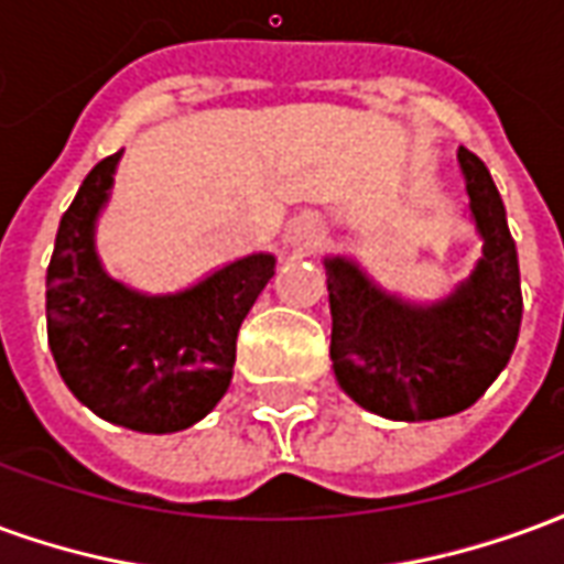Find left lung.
Here are the masks:
<instances>
[{
  "mask_svg": "<svg viewBox=\"0 0 564 564\" xmlns=\"http://www.w3.org/2000/svg\"><path fill=\"white\" fill-rule=\"evenodd\" d=\"M468 208L484 238L471 278L435 305L383 293L354 259L326 257L332 368L359 408L387 420H441L471 408L508 366L522 319L520 259L492 174L459 148Z\"/></svg>",
  "mask_w": 564,
  "mask_h": 564,
  "instance_id": "1",
  "label": "left lung"
}]
</instances>
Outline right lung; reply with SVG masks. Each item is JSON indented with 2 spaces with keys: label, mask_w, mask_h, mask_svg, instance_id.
<instances>
[{
  "label": "right lung",
  "mask_w": 564,
  "mask_h": 564,
  "mask_svg": "<svg viewBox=\"0 0 564 564\" xmlns=\"http://www.w3.org/2000/svg\"><path fill=\"white\" fill-rule=\"evenodd\" d=\"M120 153L84 177L59 220L47 265V344L59 378L93 414L169 435L210 414L229 390L235 338L274 274V257L235 259L172 295L135 293L108 278L93 235Z\"/></svg>",
  "instance_id": "add662e5"
}]
</instances>
